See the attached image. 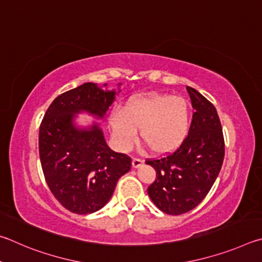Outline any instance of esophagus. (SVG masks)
<instances>
[{"instance_id":"obj_1","label":"esophagus","mask_w":262,"mask_h":262,"mask_svg":"<svg viewBox=\"0 0 262 262\" xmlns=\"http://www.w3.org/2000/svg\"><path fill=\"white\" fill-rule=\"evenodd\" d=\"M143 163L144 160H141L139 158H134V160H132V166H134V168H139Z\"/></svg>"}]
</instances>
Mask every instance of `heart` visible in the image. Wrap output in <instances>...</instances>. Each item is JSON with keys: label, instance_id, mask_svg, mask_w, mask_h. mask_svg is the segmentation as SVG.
I'll return each mask as SVG.
<instances>
[{"label": "heart", "instance_id": "obj_1", "mask_svg": "<svg viewBox=\"0 0 262 262\" xmlns=\"http://www.w3.org/2000/svg\"><path fill=\"white\" fill-rule=\"evenodd\" d=\"M191 109L181 96L150 95L131 101L125 109L110 113L109 125L116 147L127 152L140 137L154 153L175 150L189 132Z\"/></svg>", "mask_w": 262, "mask_h": 262}]
</instances>
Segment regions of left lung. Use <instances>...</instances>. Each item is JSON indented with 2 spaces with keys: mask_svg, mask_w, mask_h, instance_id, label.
Returning a JSON list of instances; mask_svg holds the SVG:
<instances>
[{
  "mask_svg": "<svg viewBox=\"0 0 262 262\" xmlns=\"http://www.w3.org/2000/svg\"><path fill=\"white\" fill-rule=\"evenodd\" d=\"M192 107L189 135L175 152L146 163L157 171L147 189L159 209L181 215L195 208L212 189L224 159L221 122L214 105L198 91L186 86Z\"/></svg>",
  "mask_w": 262,
  "mask_h": 262,
  "instance_id": "left-lung-1",
  "label": "left lung"
}]
</instances>
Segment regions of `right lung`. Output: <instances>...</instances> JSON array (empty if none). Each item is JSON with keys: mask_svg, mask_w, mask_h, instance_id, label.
<instances>
[{"mask_svg": "<svg viewBox=\"0 0 262 262\" xmlns=\"http://www.w3.org/2000/svg\"><path fill=\"white\" fill-rule=\"evenodd\" d=\"M116 94L85 82L58 95L41 122L39 154L46 182L72 213L84 215L102 208L119 177L131 169V158L109 148L98 123L87 127L75 124L80 113L103 118Z\"/></svg>", "mask_w": 262, "mask_h": 262, "instance_id": "obj_1", "label": "right lung"}]
</instances>
